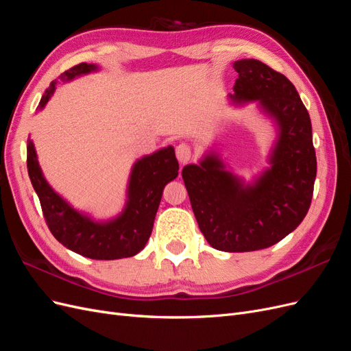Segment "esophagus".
Segmentation results:
<instances>
[{"instance_id":"esophagus-1","label":"esophagus","mask_w":351,"mask_h":351,"mask_svg":"<svg viewBox=\"0 0 351 351\" xmlns=\"http://www.w3.org/2000/svg\"><path fill=\"white\" fill-rule=\"evenodd\" d=\"M176 156L180 164H187L190 161V158H192V146L187 143H180L176 147Z\"/></svg>"}]
</instances>
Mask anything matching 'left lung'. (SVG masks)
Segmentation results:
<instances>
[{"label": "left lung", "mask_w": 351, "mask_h": 351, "mask_svg": "<svg viewBox=\"0 0 351 351\" xmlns=\"http://www.w3.org/2000/svg\"><path fill=\"white\" fill-rule=\"evenodd\" d=\"M239 79L232 104L259 101L277 124L271 167L244 184L226 169L218 155L182 171L202 234L222 252L267 249L300 226L309 210L316 177L311 117L294 84L259 60L234 62Z\"/></svg>", "instance_id": "8db88e82"}]
</instances>
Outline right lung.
I'll use <instances>...</instances> for the list:
<instances>
[{
	"label": "right lung",
	"instance_id": "add662e5",
	"mask_svg": "<svg viewBox=\"0 0 351 351\" xmlns=\"http://www.w3.org/2000/svg\"><path fill=\"white\" fill-rule=\"evenodd\" d=\"M95 64L71 67L60 76L61 80L97 71ZM58 80L51 82L40 98L42 110L52 97ZM27 173L39 197L49 231L62 246L82 256L98 261H112L134 256L151 237L154 219L167 183L178 176V161L174 147L168 146L136 161L127 187V204L121 214L110 221H95L74 209L54 192L45 180L38 162L34 142L27 141Z\"/></svg>",
	"mask_w": 351,
	"mask_h": 351
}]
</instances>
